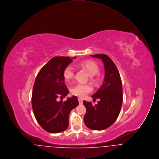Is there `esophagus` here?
Segmentation results:
<instances>
[{
    "mask_svg": "<svg viewBox=\"0 0 159 159\" xmlns=\"http://www.w3.org/2000/svg\"><path fill=\"white\" fill-rule=\"evenodd\" d=\"M78 101L79 104H83V100L82 99L78 98Z\"/></svg>",
    "mask_w": 159,
    "mask_h": 159,
    "instance_id": "1",
    "label": "esophagus"
}]
</instances>
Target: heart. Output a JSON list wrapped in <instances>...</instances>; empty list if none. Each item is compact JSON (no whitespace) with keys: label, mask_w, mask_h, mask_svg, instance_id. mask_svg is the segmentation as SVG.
<instances>
[{"label":"heart","mask_w":159,"mask_h":159,"mask_svg":"<svg viewBox=\"0 0 159 159\" xmlns=\"http://www.w3.org/2000/svg\"><path fill=\"white\" fill-rule=\"evenodd\" d=\"M78 66L86 70L89 75L91 76H95L99 71V68L98 64L92 61H85L78 64ZM75 76V70L73 66H68L64 69L63 71V77L66 81L70 82L73 79ZM95 83L98 82L97 78L93 79ZM92 91V87L88 84L78 83L75 85L71 89V93L80 98L85 97L89 93Z\"/></svg>","instance_id":"obj_1"}]
</instances>
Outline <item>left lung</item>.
I'll list each match as a JSON object with an SVG mask.
<instances>
[{
	"instance_id": "8db88e82",
	"label": "left lung",
	"mask_w": 159,
	"mask_h": 159,
	"mask_svg": "<svg viewBox=\"0 0 159 159\" xmlns=\"http://www.w3.org/2000/svg\"><path fill=\"white\" fill-rule=\"evenodd\" d=\"M92 57L101 59L104 65L105 78L98 91L92 96L98 104L83 101L86 112L83 120L88 128L101 130L110 127L117 119L123 102L121 78L115 64L106 54H95Z\"/></svg>"
}]
</instances>
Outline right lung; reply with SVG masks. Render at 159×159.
Listing matches in <instances>:
<instances>
[{
  "label": "right lung",
  "mask_w": 159,
  "mask_h": 159,
  "mask_svg": "<svg viewBox=\"0 0 159 159\" xmlns=\"http://www.w3.org/2000/svg\"><path fill=\"white\" fill-rule=\"evenodd\" d=\"M75 58L53 57L36 77L31 96L33 111L39 124L49 133H60L67 128L70 113L79 105L76 96L64 102L58 101L68 94L63 71Z\"/></svg>",
  "instance_id": "add662e5"
}]
</instances>
